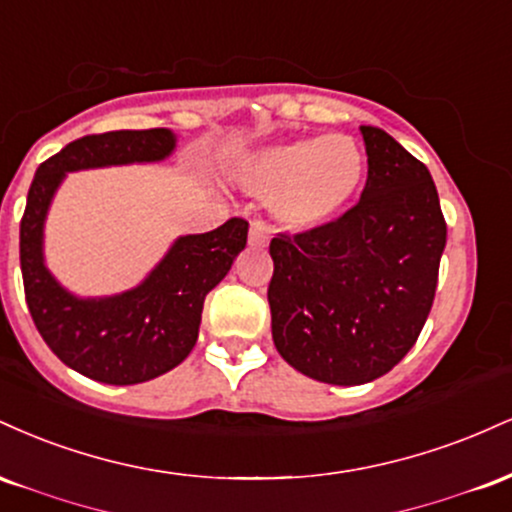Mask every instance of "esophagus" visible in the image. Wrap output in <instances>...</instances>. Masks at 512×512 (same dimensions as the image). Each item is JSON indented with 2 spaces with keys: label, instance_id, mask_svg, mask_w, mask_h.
<instances>
[{
  "label": "esophagus",
  "instance_id": "1",
  "mask_svg": "<svg viewBox=\"0 0 512 512\" xmlns=\"http://www.w3.org/2000/svg\"><path fill=\"white\" fill-rule=\"evenodd\" d=\"M269 226L267 223L262 221H252L250 226V233H248V243L252 245V248H264V245L269 243Z\"/></svg>",
  "mask_w": 512,
  "mask_h": 512
}]
</instances>
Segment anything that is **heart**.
<instances>
[{
  "label": "heart",
  "instance_id": "1",
  "mask_svg": "<svg viewBox=\"0 0 512 512\" xmlns=\"http://www.w3.org/2000/svg\"><path fill=\"white\" fill-rule=\"evenodd\" d=\"M238 180L250 195L269 199L281 226L317 231L337 221L361 192L366 156L346 134L284 139L245 156Z\"/></svg>",
  "mask_w": 512,
  "mask_h": 512
}]
</instances>
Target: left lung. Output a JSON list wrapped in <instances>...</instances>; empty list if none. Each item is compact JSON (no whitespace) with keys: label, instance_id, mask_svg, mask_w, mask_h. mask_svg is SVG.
<instances>
[{"label":"left lung","instance_id":"obj_1","mask_svg":"<svg viewBox=\"0 0 512 512\" xmlns=\"http://www.w3.org/2000/svg\"><path fill=\"white\" fill-rule=\"evenodd\" d=\"M368 180L330 226L269 243L272 339L289 366L330 385H363L416 344L445 250L431 173L385 129L363 125Z\"/></svg>","mask_w":512,"mask_h":512}]
</instances>
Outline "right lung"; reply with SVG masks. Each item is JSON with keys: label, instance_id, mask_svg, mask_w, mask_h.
I'll return each instance as SVG.
<instances>
[{"label": "right lung", "instance_id": "obj_1", "mask_svg": "<svg viewBox=\"0 0 512 512\" xmlns=\"http://www.w3.org/2000/svg\"><path fill=\"white\" fill-rule=\"evenodd\" d=\"M175 142L166 127L81 137L48 158L28 190L21 219L28 310L52 354L98 383H146L185 361L197 344L204 298L248 243V221L228 219L209 233L180 236L134 289L84 298L64 289L45 264V219L67 173L163 161Z\"/></svg>", "mask_w": 512, "mask_h": 512}]
</instances>
